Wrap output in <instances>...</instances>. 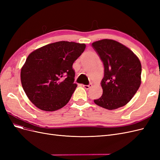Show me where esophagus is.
Segmentation results:
<instances>
[{"label": "esophagus", "mask_w": 160, "mask_h": 160, "mask_svg": "<svg viewBox=\"0 0 160 160\" xmlns=\"http://www.w3.org/2000/svg\"><path fill=\"white\" fill-rule=\"evenodd\" d=\"M83 88H84L85 89H89V88H91V87H92V84L90 83V84H89V85H83Z\"/></svg>", "instance_id": "obj_1"}]
</instances>
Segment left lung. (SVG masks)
Masks as SVG:
<instances>
[{"instance_id":"8db88e82","label":"left lung","mask_w":160,"mask_h":160,"mask_svg":"<svg viewBox=\"0 0 160 160\" xmlns=\"http://www.w3.org/2000/svg\"><path fill=\"white\" fill-rule=\"evenodd\" d=\"M104 65L101 82L103 95L94 102L109 110L126 105L141 85L142 65L132 51L118 41L103 39L92 43Z\"/></svg>"}]
</instances>
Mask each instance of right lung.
I'll use <instances>...</instances> for the list:
<instances>
[{"label":"right lung","mask_w":160,"mask_h":160,"mask_svg":"<svg viewBox=\"0 0 160 160\" xmlns=\"http://www.w3.org/2000/svg\"><path fill=\"white\" fill-rule=\"evenodd\" d=\"M85 47L84 43L59 41L28 56L21 68V80L28 98L37 108L53 111L69 102L77 86L72 64Z\"/></svg>","instance_id":"add662e5"}]
</instances>
